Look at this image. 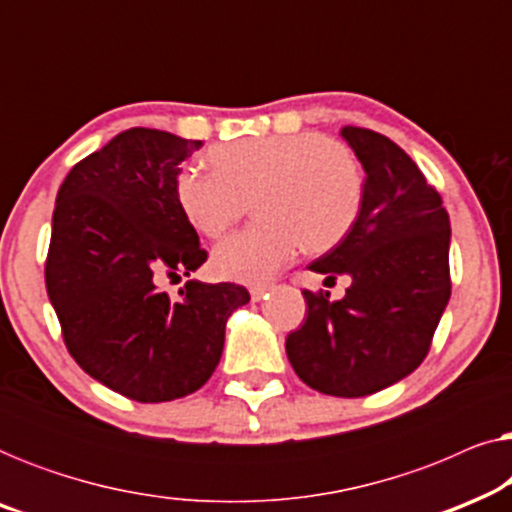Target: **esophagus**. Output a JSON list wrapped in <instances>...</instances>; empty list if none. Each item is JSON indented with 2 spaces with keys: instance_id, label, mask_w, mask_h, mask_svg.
Segmentation results:
<instances>
[{
  "instance_id": "34e87169",
  "label": "esophagus",
  "mask_w": 512,
  "mask_h": 512,
  "mask_svg": "<svg viewBox=\"0 0 512 512\" xmlns=\"http://www.w3.org/2000/svg\"><path fill=\"white\" fill-rule=\"evenodd\" d=\"M268 291H270V286H254V289H251V300L258 303V300L268 298Z\"/></svg>"
}]
</instances>
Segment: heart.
Masks as SVG:
<instances>
[{"mask_svg":"<svg viewBox=\"0 0 512 512\" xmlns=\"http://www.w3.org/2000/svg\"><path fill=\"white\" fill-rule=\"evenodd\" d=\"M212 172L186 167L174 179L184 219L219 237L254 198L258 223L230 235L212 254L221 279L265 284L307 251H326L352 230L363 202V172L345 144L321 132L247 137L207 151Z\"/></svg>","mask_w":512,"mask_h":512,"instance_id":"b5f03b06","label":"heart"}]
</instances>
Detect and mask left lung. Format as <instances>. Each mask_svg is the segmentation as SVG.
<instances>
[{
    "mask_svg": "<svg viewBox=\"0 0 512 512\" xmlns=\"http://www.w3.org/2000/svg\"><path fill=\"white\" fill-rule=\"evenodd\" d=\"M366 172L354 226L310 270L352 279L345 298L303 291L305 324L286 356L307 387L359 398L424 361L450 300V216L408 153L380 132L340 130Z\"/></svg>",
    "mask_w": 512,
    "mask_h": 512,
    "instance_id": "left-lung-1",
    "label": "left lung"
}]
</instances>
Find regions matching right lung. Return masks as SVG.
I'll return each instance as SVG.
<instances>
[{
	"mask_svg": "<svg viewBox=\"0 0 512 512\" xmlns=\"http://www.w3.org/2000/svg\"><path fill=\"white\" fill-rule=\"evenodd\" d=\"M202 146L165 130L130 128L69 170L55 198L46 291L74 361L139 403L198 391L219 366L226 321L244 286L160 279L207 261L179 212L174 179Z\"/></svg>",
	"mask_w": 512,
	"mask_h": 512,
	"instance_id": "1",
	"label": "right lung"
}]
</instances>
